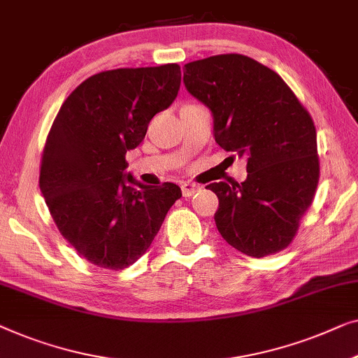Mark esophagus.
Wrapping results in <instances>:
<instances>
[{
	"label": "esophagus",
	"mask_w": 358,
	"mask_h": 358,
	"mask_svg": "<svg viewBox=\"0 0 358 358\" xmlns=\"http://www.w3.org/2000/svg\"><path fill=\"white\" fill-rule=\"evenodd\" d=\"M182 195L184 196H192L195 194L196 190H200V185L199 184H194V182H184L182 184Z\"/></svg>",
	"instance_id": "1"
}]
</instances>
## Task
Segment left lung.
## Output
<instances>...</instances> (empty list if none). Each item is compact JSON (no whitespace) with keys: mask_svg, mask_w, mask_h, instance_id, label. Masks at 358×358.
<instances>
[{"mask_svg":"<svg viewBox=\"0 0 358 358\" xmlns=\"http://www.w3.org/2000/svg\"><path fill=\"white\" fill-rule=\"evenodd\" d=\"M185 89L208 108L213 136L226 152L247 158L243 182H213L216 227L248 257L292 242L320 178L317 131L308 111L276 72L243 55L185 64Z\"/></svg>","mask_w":358,"mask_h":358,"instance_id":"obj_1","label":"left lung"}]
</instances>
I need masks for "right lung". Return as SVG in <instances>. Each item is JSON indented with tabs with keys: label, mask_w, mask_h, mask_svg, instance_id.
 <instances>
[{
	"label": "right lung",
	"mask_w": 358,
	"mask_h": 358,
	"mask_svg": "<svg viewBox=\"0 0 358 358\" xmlns=\"http://www.w3.org/2000/svg\"><path fill=\"white\" fill-rule=\"evenodd\" d=\"M179 87L178 64L100 72L66 98L51 126L40 190L61 234L93 265L136 263L182 196L173 182L155 187L126 173V153Z\"/></svg>",
	"instance_id": "1"
}]
</instances>
